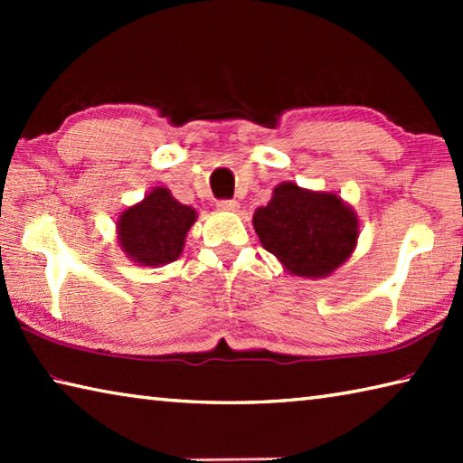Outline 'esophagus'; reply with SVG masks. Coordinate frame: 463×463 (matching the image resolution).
Instances as JSON below:
<instances>
[{
    "label": "esophagus",
    "instance_id": "esophagus-1",
    "mask_svg": "<svg viewBox=\"0 0 463 463\" xmlns=\"http://www.w3.org/2000/svg\"><path fill=\"white\" fill-rule=\"evenodd\" d=\"M218 208L229 210V213H237L239 202L237 200H221V202H218Z\"/></svg>",
    "mask_w": 463,
    "mask_h": 463
}]
</instances>
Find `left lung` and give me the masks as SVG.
<instances>
[{
    "label": "left lung",
    "instance_id": "8db88e82",
    "mask_svg": "<svg viewBox=\"0 0 463 463\" xmlns=\"http://www.w3.org/2000/svg\"><path fill=\"white\" fill-rule=\"evenodd\" d=\"M255 232L294 276L323 278L354 250L357 216L339 195L308 192L296 184H279L268 206L257 208Z\"/></svg>",
    "mask_w": 463,
    "mask_h": 463
}]
</instances>
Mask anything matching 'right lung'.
Returning <instances> with one entry per match:
<instances>
[{
	"instance_id": "add662e5",
	"label": "right lung",
	"mask_w": 463,
	"mask_h": 463,
	"mask_svg": "<svg viewBox=\"0 0 463 463\" xmlns=\"http://www.w3.org/2000/svg\"><path fill=\"white\" fill-rule=\"evenodd\" d=\"M194 222V208L179 203L165 187H155L143 202L122 213L120 245L135 263L165 265L182 255Z\"/></svg>"
}]
</instances>
